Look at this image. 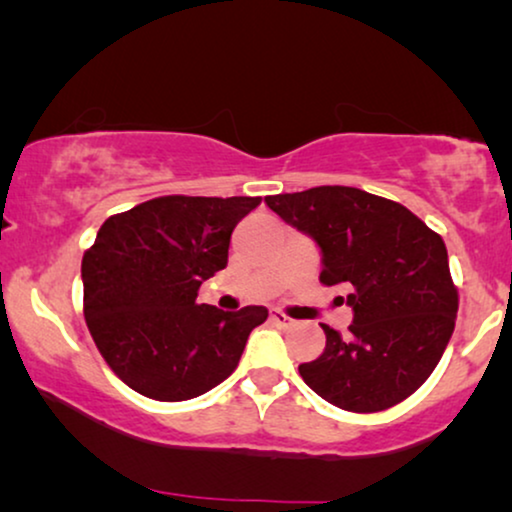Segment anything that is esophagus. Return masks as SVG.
<instances>
[{
    "label": "esophagus",
    "mask_w": 512,
    "mask_h": 512,
    "mask_svg": "<svg viewBox=\"0 0 512 512\" xmlns=\"http://www.w3.org/2000/svg\"><path fill=\"white\" fill-rule=\"evenodd\" d=\"M270 319H272V324H277L279 328H293V326H296V321H293L291 317H286V314L279 312V310H272Z\"/></svg>",
    "instance_id": "1"
}]
</instances>
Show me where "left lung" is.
<instances>
[{"instance_id":"1","label":"left lung","mask_w":512,"mask_h":512,"mask_svg":"<svg viewBox=\"0 0 512 512\" xmlns=\"http://www.w3.org/2000/svg\"><path fill=\"white\" fill-rule=\"evenodd\" d=\"M321 249V284H347L354 321L300 363L314 394L349 412H380L429 380L452 338L459 293L443 237L408 207L352 186L265 198Z\"/></svg>"}]
</instances>
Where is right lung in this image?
<instances>
[{
  "mask_svg": "<svg viewBox=\"0 0 512 512\" xmlns=\"http://www.w3.org/2000/svg\"><path fill=\"white\" fill-rule=\"evenodd\" d=\"M261 198L165 195L109 216L83 254V317L109 368L153 401H188L233 373L261 305H198L230 235Z\"/></svg>",
  "mask_w": 512,
  "mask_h": 512,
  "instance_id": "add662e5",
  "label": "right lung"
}]
</instances>
